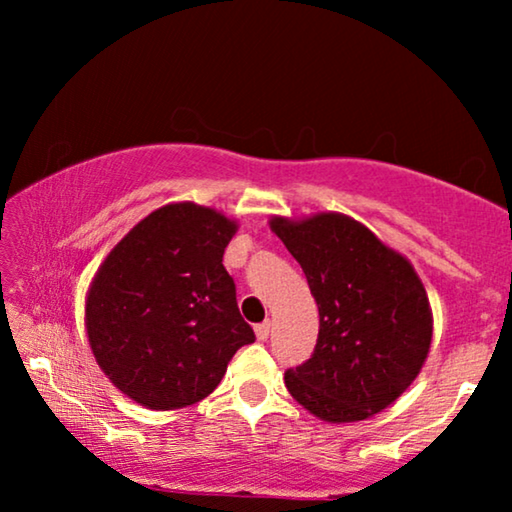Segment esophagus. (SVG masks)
<instances>
[{
    "mask_svg": "<svg viewBox=\"0 0 512 512\" xmlns=\"http://www.w3.org/2000/svg\"><path fill=\"white\" fill-rule=\"evenodd\" d=\"M270 328H272L270 321H263V324H258V326H256V338L261 340V342H263V340H268Z\"/></svg>",
    "mask_w": 512,
    "mask_h": 512,
    "instance_id": "34e87169",
    "label": "esophagus"
}]
</instances>
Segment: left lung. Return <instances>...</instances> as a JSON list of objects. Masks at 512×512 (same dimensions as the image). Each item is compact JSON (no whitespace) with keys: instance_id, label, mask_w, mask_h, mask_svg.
Here are the masks:
<instances>
[{"instance_id":"1","label":"left lung","mask_w":512,"mask_h":512,"mask_svg":"<svg viewBox=\"0 0 512 512\" xmlns=\"http://www.w3.org/2000/svg\"><path fill=\"white\" fill-rule=\"evenodd\" d=\"M270 228L300 263L319 307L314 354L284 373L289 394L333 424L389 408L431 347V307L415 268L345 214L275 216Z\"/></svg>"}]
</instances>
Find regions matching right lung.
Masks as SVG:
<instances>
[{
    "label": "right lung",
    "mask_w": 512,
    "mask_h": 512,
    "mask_svg": "<svg viewBox=\"0 0 512 512\" xmlns=\"http://www.w3.org/2000/svg\"><path fill=\"white\" fill-rule=\"evenodd\" d=\"M235 230L216 209L174 202L139 221L97 270L90 347L114 387L144 408L202 401L237 349L256 340L223 268Z\"/></svg>",
    "instance_id": "right-lung-1"
}]
</instances>
